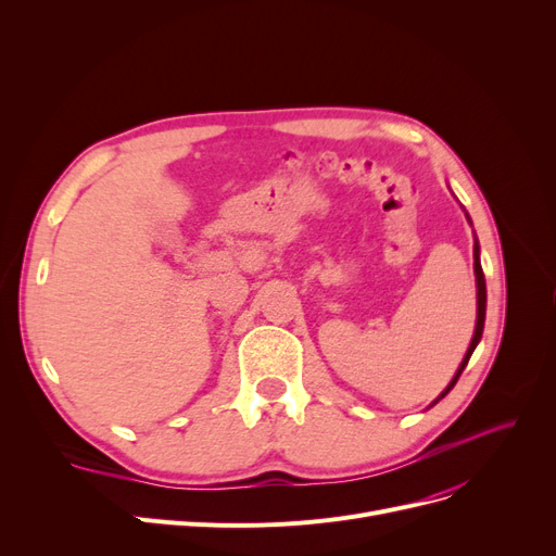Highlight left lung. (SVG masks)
<instances>
[{
    "mask_svg": "<svg viewBox=\"0 0 556 556\" xmlns=\"http://www.w3.org/2000/svg\"><path fill=\"white\" fill-rule=\"evenodd\" d=\"M473 268H476V286H478V319H476V333H473V338H471V344H469V349H466V356H464V361H462V365L457 367V371H455V376H453V381L448 383V388L437 396L430 405H434L437 401L440 399H444L451 390H453V386L457 383V378H459V374L464 371V367H466V363H469V358H471V354L476 352V346H478V342H480V338H482V329H484V313H486V283H484V273H482V266H480V245H478V241H476V245H473Z\"/></svg>",
    "mask_w": 556,
    "mask_h": 556,
    "instance_id": "obj_1",
    "label": "left lung"
}]
</instances>
